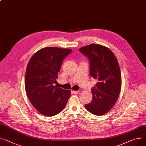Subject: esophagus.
<instances>
[{"instance_id": "34e87169", "label": "esophagus", "mask_w": 146, "mask_h": 146, "mask_svg": "<svg viewBox=\"0 0 146 146\" xmlns=\"http://www.w3.org/2000/svg\"><path fill=\"white\" fill-rule=\"evenodd\" d=\"M74 94H78V93H79V91H74V90H72V91Z\"/></svg>"}]
</instances>
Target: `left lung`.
<instances>
[{
  "label": "left lung",
  "mask_w": 146,
  "mask_h": 146,
  "mask_svg": "<svg viewBox=\"0 0 146 146\" xmlns=\"http://www.w3.org/2000/svg\"><path fill=\"white\" fill-rule=\"evenodd\" d=\"M89 60L90 75L98 80L92 89V102L84 106L90 113L102 115L109 112L117 102L121 87L118 61L114 53L104 46L91 44L79 48Z\"/></svg>",
  "instance_id": "8db88e82"
}]
</instances>
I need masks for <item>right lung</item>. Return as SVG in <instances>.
I'll return each mask as SVG.
<instances>
[{
	"label": "right lung",
	"mask_w": 146,
	"mask_h": 146,
	"mask_svg": "<svg viewBox=\"0 0 146 146\" xmlns=\"http://www.w3.org/2000/svg\"><path fill=\"white\" fill-rule=\"evenodd\" d=\"M69 48L48 47L35 53L29 60L25 75V90L34 108L43 115L53 116L65 108L70 90L54 86Z\"/></svg>",
	"instance_id": "obj_1"
}]
</instances>
